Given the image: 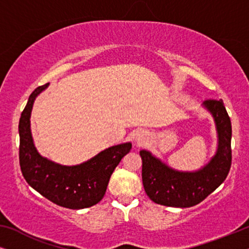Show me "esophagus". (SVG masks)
Segmentation results:
<instances>
[{
    "mask_svg": "<svg viewBox=\"0 0 249 249\" xmlns=\"http://www.w3.org/2000/svg\"><path fill=\"white\" fill-rule=\"evenodd\" d=\"M147 139H148L147 134H146V132H144V131H137V134H136V136H135V142H137L138 145L142 144V142H147Z\"/></svg>",
    "mask_w": 249,
    "mask_h": 249,
    "instance_id": "1",
    "label": "esophagus"
}]
</instances>
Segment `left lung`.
<instances>
[{"instance_id":"obj_1","label":"left lung","mask_w":249,"mask_h":249,"mask_svg":"<svg viewBox=\"0 0 249 249\" xmlns=\"http://www.w3.org/2000/svg\"><path fill=\"white\" fill-rule=\"evenodd\" d=\"M202 107L213 117L217 135L215 154L196 171H179L147 149L139 152L142 185L147 196L160 205L192 207L212 194L229 173L231 166V121L223 101L209 100Z\"/></svg>"}]
</instances>
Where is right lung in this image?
Instances as JSON below:
<instances>
[{"label":"right lung","instance_id":"obj_1","mask_svg":"<svg viewBox=\"0 0 249 249\" xmlns=\"http://www.w3.org/2000/svg\"><path fill=\"white\" fill-rule=\"evenodd\" d=\"M50 84L30 94L19 121L20 168L26 181L36 192L56 205L71 210L90 207L101 202L108 180L121 159L131 149V142L105 148L80 164L62 165L44 158L37 151L30 129V117L36 97Z\"/></svg>","mask_w":249,"mask_h":249}]
</instances>
